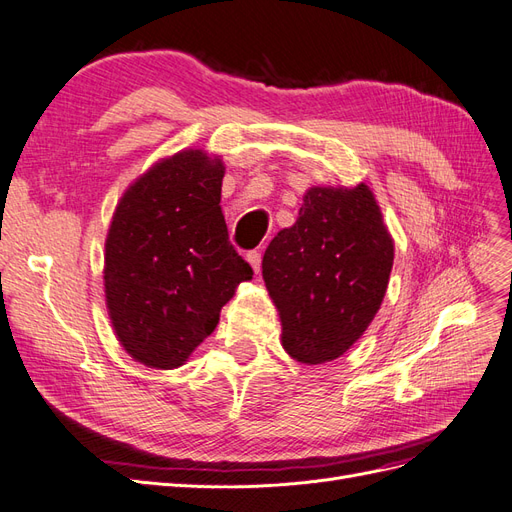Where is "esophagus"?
I'll use <instances>...</instances> for the list:
<instances>
[{
    "label": "esophagus",
    "instance_id": "obj_1",
    "mask_svg": "<svg viewBox=\"0 0 512 512\" xmlns=\"http://www.w3.org/2000/svg\"><path fill=\"white\" fill-rule=\"evenodd\" d=\"M247 262H250V265H252V269H254V273H258L260 271V260H262V256H260V252H247Z\"/></svg>",
    "mask_w": 512,
    "mask_h": 512
}]
</instances>
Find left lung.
I'll list each match as a JSON object with an SVG mask.
<instances>
[{"label": "left lung", "mask_w": 512, "mask_h": 512, "mask_svg": "<svg viewBox=\"0 0 512 512\" xmlns=\"http://www.w3.org/2000/svg\"><path fill=\"white\" fill-rule=\"evenodd\" d=\"M391 269L393 239L367 185L307 190L262 258L284 350L305 365L342 356L378 314Z\"/></svg>", "instance_id": "1"}]
</instances>
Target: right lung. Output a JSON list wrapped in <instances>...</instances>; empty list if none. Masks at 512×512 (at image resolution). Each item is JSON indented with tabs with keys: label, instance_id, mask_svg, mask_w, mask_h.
<instances>
[{
	"label": "right lung",
	"instance_id": "add662e5",
	"mask_svg": "<svg viewBox=\"0 0 512 512\" xmlns=\"http://www.w3.org/2000/svg\"><path fill=\"white\" fill-rule=\"evenodd\" d=\"M220 160L190 149L136 179L106 237V307L126 352L175 369L220 322L252 267L228 241Z\"/></svg>",
	"mask_w": 512,
	"mask_h": 512
}]
</instances>
